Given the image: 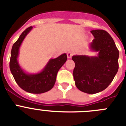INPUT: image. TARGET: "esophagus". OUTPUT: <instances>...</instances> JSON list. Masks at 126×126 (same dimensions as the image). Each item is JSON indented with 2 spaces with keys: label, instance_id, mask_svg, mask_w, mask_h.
I'll return each instance as SVG.
<instances>
[{
  "label": "esophagus",
  "instance_id": "34e87169",
  "mask_svg": "<svg viewBox=\"0 0 126 126\" xmlns=\"http://www.w3.org/2000/svg\"><path fill=\"white\" fill-rule=\"evenodd\" d=\"M72 56H73V53H71V51H69L67 53V57L68 58H71V57H72Z\"/></svg>",
  "mask_w": 126,
  "mask_h": 126
}]
</instances>
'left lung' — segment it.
<instances>
[{"label": "left lung", "mask_w": 126, "mask_h": 126, "mask_svg": "<svg viewBox=\"0 0 126 126\" xmlns=\"http://www.w3.org/2000/svg\"><path fill=\"white\" fill-rule=\"evenodd\" d=\"M95 39L89 49L96 56L74 55L73 77L76 87L83 92L97 94L105 90L117 73L119 53L110 35L104 30L91 31Z\"/></svg>", "instance_id": "1"}]
</instances>
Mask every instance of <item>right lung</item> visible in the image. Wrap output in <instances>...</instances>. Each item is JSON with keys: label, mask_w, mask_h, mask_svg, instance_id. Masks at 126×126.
<instances>
[{"label": "right lung", "mask_w": 126, "mask_h": 126, "mask_svg": "<svg viewBox=\"0 0 126 126\" xmlns=\"http://www.w3.org/2000/svg\"><path fill=\"white\" fill-rule=\"evenodd\" d=\"M32 28V26L27 28L12 46L10 70L15 81L22 90L31 94H42L49 91L54 87L58 71L66 62L67 56L66 53H63L56 58H51L44 68L38 73L26 72L20 66L17 58L22 42Z\"/></svg>", "instance_id": "1"}]
</instances>
